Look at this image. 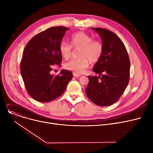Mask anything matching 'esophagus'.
I'll return each instance as SVG.
<instances>
[{"mask_svg": "<svg viewBox=\"0 0 153 153\" xmlns=\"http://www.w3.org/2000/svg\"><path fill=\"white\" fill-rule=\"evenodd\" d=\"M73 76H74V77H79L80 76H81V75L76 73V72H74V73H73Z\"/></svg>", "mask_w": 153, "mask_h": 153, "instance_id": "1", "label": "esophagus"}]
</instances>
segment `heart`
<instances>
[{"label": "heart", "instance_id": "1", "mask_svg": "<svg viewBox=\"0 0 153 153\" xmlns=\"http://www.w3.org/2000/svg\"><path fill=\"white\" fill-rule=\"evenodd\" d=\"M71 44L62 41L60 43L59 50L62 57L68 59L72 54V47L79 48V57L72 59L64 64L66 69L74 71L77 74H82L89 66V60L95 62L99 60L103 53V46L100 42L92 39L89 35L84 32H76L70 38Z\"/></svg>", "mask_w": 153, "mask_h": 153}]
</instances>
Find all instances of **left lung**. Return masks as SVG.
<instances>
[{"label": "left lung", "instance_id": "1", "mask_svg": "<svg viewBox=\"0 0 153 153\" xmlns=\"http://www.w3.org/2000/svg\"><path fill=\"white\" fill-rule=\"evenodd\" d=\"M102 38L103 53L92 70L97 76H89L86 95L101 107L115 103L125 92L130 80V61L126 48L114 32L102 28H92Z\"/></svg>", "mask_w": 153, "mask_h": 153}]
</instances>
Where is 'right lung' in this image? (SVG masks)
I'll list each match as a JSON object with an SVG mask.
<instances>
[{
	"label": "right lung",
	"mask_w": 153,
	"mask_h": 153,
	"mask_svg": "<svg viewBox=\"0 0 153 153\" xmlns=\"http://www.w3.org/2000/svg\"><path fill=\"white\" fill-rule=\"evenodd\" d=\"M65 27H54L32 38L23 52L20 72L28 94L40 102L52 101L61 96L72 79V73L62 69L51 74L53 64L60 66L62 56L59 47L66 31Z\"/></svg>",
	"instance_id": "obj_1"
}]
</instances>
